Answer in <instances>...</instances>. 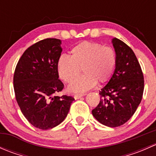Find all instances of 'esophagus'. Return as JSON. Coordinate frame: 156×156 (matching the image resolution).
I'll return each instance as SVG.
<instances>
[{
  "label": "esophagus",
  "mask_w": 156,
  "mask_h": 156,
  "mask_svg": "<svg viewBox=\"0 0 156 156\" xmlns=\"http://www.w3.org/2000/svg\"><path fill=\"white\" fill-rule=\"evenodd\" d=\"M86 94H75L74 95V98L75 99V100H78V99L81 98V97H84V96H85Z\"/></svg>",
  "instance_id": "1"
}]
</instances>
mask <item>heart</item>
Segmentation results:
<instances>
[{
	"label": "heart",
	"mask_w": 156,
	"mask_h": 156,
	"mask_svg": "<svg viewBox=\"0 0 156 156\" xmlns=\"http://www.w3.org/2000/svg\"><path fill=\"white\" fill-rule=\"evenodd\" d=\"M71 56L62 55L57 61L59 75L70 83L83 68L85 74L69 86L71 92L81 93L94 87L97 81L104 84L109 81L116 65V53L110 47L92 41H82L70 50Z\"/></svg>",
	"instance_id": "1"
}]
</instances>
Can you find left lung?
I'll use <instances>...</instances> for the list:
<instances>
[{"label":"left lung","mask_w":156,"mask_h":156,"mask_svg":"<svg viewBox=\"0 0 156 156\" xmlns=\"http://www.w3.org/2000/svg\"><path fill=\"white\" fill-rule=\"evenodd\" d=\"M116 53L115 69L107 84L100 91L94 117L106 126L115 127L127 122L140 103L144 89V74L132 49L119 39L112 41Z\"/></svg>","instance_id":"8db88e82"}]
</instances>
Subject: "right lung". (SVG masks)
<instances>
[{"label":"right lung","mask_w":156,"mask_h":156,"mask_svg":"<svg viewBox=\"0 0 156 156\" xmlns=\"http://www.w3.org/2000/svg\"><path fill=\"white\" fill-rule=\"evenodd\" d=\"M62 50L59 39L40 41L23 53L14 72L17 103L26 119L41 130L63 122L75 100L70 96H56L64 87L57 69Z\"/></svg>","instance_id":"add662e5"}]
</instances>
